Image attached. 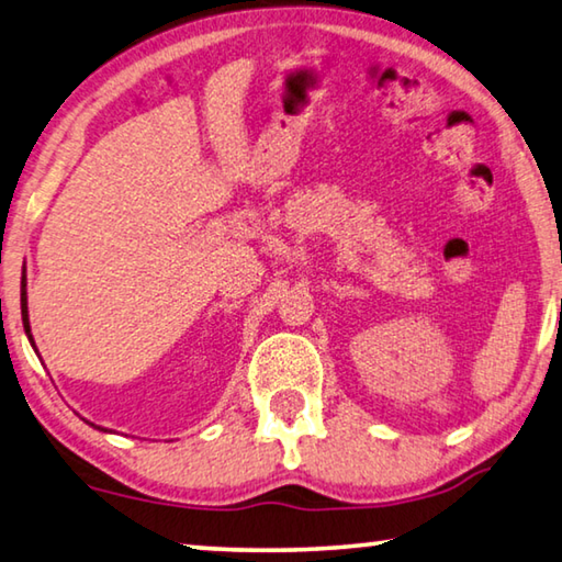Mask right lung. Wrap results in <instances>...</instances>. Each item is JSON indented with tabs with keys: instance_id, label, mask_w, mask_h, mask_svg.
<instances>
[{
	"instance_id": "right-lung-1",
	"label": "right lung",
	"mask_w": 562,
	"mask_h": 562,
	"mask_svg": "<svg viewBox=\"0 0 562 562\" xmlns=\"http://www.w3.org/2000/svg\"><path fill=\"white\" fill-rule=\"evenodd\" d=\"M22 321H24V334H26V338H30V344H32L34 351H36L34 338H32V328H30V311H26V276H22ZM89 426H94V423H89ZM94 428L106 430V428H101V426H94Z\"/></svg>"
}]
</instances>
